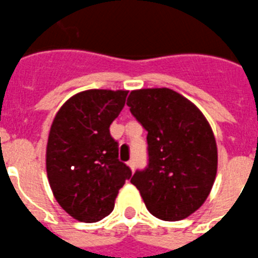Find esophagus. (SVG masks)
Returning a JSON list of instances; mask_svg holds the SVG:
<instances>
[{
  "label": "esophagus",
  "instance_id": "obj_1",
  "mask_svg": "<svg viewBox=\"0 0 258 258\" xmlns=\"http://www.w3.org/2000/svg\"><path fill=\"white\" fill-rule=\"evenodd\" d=\"M127 166H128V167H130V169H131L132 172H134V171H135V162H134V161L127 162Z\"/></svg>",
  "mask_w": 258,
  "mask_h": 258
}]
</instances>
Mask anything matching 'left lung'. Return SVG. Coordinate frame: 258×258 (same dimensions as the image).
<instances>
[{
  "instance_id": "left-lung-1",
  "label": "left lung",
  "mask_w": 258,
  "mask_h": 258,
  "mask_svg": "<svg viewBox=\"0 0 258 258\" xmlns=\"http://www.w3.org/2000/svg\"><path fill=\"white\" fill-rule=\"evenodd\" d=\"M127 105L148 131L149 152V164L131 184L157 219H186L208 198L217 173V145L207 118L167 87L134 90Z\"/></svg>"
}]
</instances>
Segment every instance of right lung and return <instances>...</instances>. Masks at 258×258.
Returning <instances> with one entry per match:
<instances>
[{"instance_id": "right-lung-1", "label": "right lung", "mask_w": 258, "mask_h": 258, "mask_svg": "<svg viewBox=\"0 0 258 258\" xmlns=\"http://www.w3.org/2000/svg\"><path fill=\"white\" fill-rule=\"evenodd\" d=\"M126 90H86L57 110L46 146L48 184L60 207L81 222L112 212L131 169L118 159L109 127L126 103Z\"/></svg>"}]
</instances>
